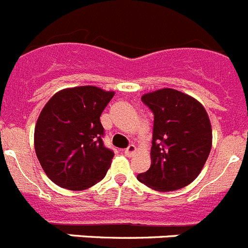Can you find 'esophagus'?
<instances>
[{
  "label": "esophagus",
  "mask_w": 248,
  "mask_h": 248,
  "mask_svg": "<svg viewBox=\"0 0 248 248\" xmlns=\"http://www.w3.org/2000/svg\"><path fill=\"white\" fill-rule=\"evenodd\" d=\"M135 150H137V148H135V145H133V144H130V145H129L128 148H126L125 150H124V154H125L128 157H130V156H133V155H134Z\"/></svg>",
  "instance_id": "esophagus-1"
}]
</instances>
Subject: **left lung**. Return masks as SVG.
<instances>
[{
  "instance_id": "8db88e82",
  "label": "left lung",
  "mask_w": 248,
  "mask_h": 248,
  "mask_svg": "<svg viewBox=\"0 0 248 248\" xmlns=\"http://www.w3.org/2000/svg\"><path fill=\"white\" fill-rule=\"evenodd\" d=\"M154 114L151 165L138 180L157 191L185 187L198 177L209 157L212 129L201 103L179 91L164 88L144 94Z\"/></svg>"
}]
</instances>
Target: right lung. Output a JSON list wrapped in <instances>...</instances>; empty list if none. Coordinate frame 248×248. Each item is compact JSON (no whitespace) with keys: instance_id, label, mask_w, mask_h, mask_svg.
<instances>
[{"instance_id":"right-lung-1","label":"right lung","mask_w":248,"mask_h":248,"mask_svg":"<svg viewBox=\"0 0 248 248\" xmlns=\"http://www.w3.org/2000/svg\"><path fill=\"white\" fill-rule=\"evenodd\" d=\"M114 92L84 85L63 89L48 100L34 129V149L50 180L68 190H85L108 171L114 153L103 143L100 123Z\"/></svg>"}]
</instances>
